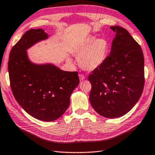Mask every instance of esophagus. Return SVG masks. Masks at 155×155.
Returning <instances> with one entry per match:
<instances>
[{
    "mask_svg": "<svg viewBox=\"0 0 155 155\" xmlns=\"http://www.w3.org/2000/svg\"><path fill=\"white\" fill-rule=\"evenodd\" d=\"M79 79L81 80V81H83V80H85V75H83V74H80L79 75Z\"/></svg>",
    "mask_w": 155,
    "mask_h": 155,
    "instance_id": "1",
    "label": "esophagus"
}]
</instances>
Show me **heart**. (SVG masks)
Returning a JSON list of instances; mask_svg holds the SVG:
<instances>
[{"mask_svg": "<svg viewBox=\"0 0 155 155\" xmlns=\"http://www.w3.org/2000/svg\"><path fill=\"white\" fill-rule=\"evenodd\" d=\"M109 44L105 39L90 36L75 45L72 53L79 59L81 67L87 70L98 68L107 58Z\"/></svg>", "mask_w": 155, "mask_h": 155, "instance_id": "obj_1", "label": "heart"}]
</instances>
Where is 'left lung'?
I'll use <instances>...</instances> for the list:
<instances>
[{
	"label": "left lung",
	"instance_id": "left-lung-1",
	"mask_svg": "<svg viewBox=\"0 0 155 155\" xmlns=\"http://www.w3.org/2000/svg\"><path fill=\"white\" fill-rule=\"evenodd\" d=\"M115 33L111 51L94 69L88 80L90 101L94 110L107 118L121 117L137 103L144 86L142 50L125 28L110 27Z\"/></svg>",
	"mask_w": 155,
	"mask_h": 155
}]
</instances>
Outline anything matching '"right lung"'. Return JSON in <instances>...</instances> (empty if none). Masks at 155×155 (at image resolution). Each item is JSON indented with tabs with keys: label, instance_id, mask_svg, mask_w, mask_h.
Instances as JSON below:
<instances>
[{
	"label": "right lung",
	"instance_id": "add662e5",
	"mask_svg": "<svg viewBox=\"0 0 155 155\" xmlns=\"http://www.w3.org/2000/svg\"><path fill=\"white\" fill-rule=\"evenodd\" d=\"M47 38L41 28L27 31L10 51L8 71L12 93L18 104L35 118L51 122L68 108L79 78L77 72L63 71L54 65H36L29 61L27 50Z\"/></svg>",
	"mask_w": 155,
	"mask_h": 155
}]
</instances>
